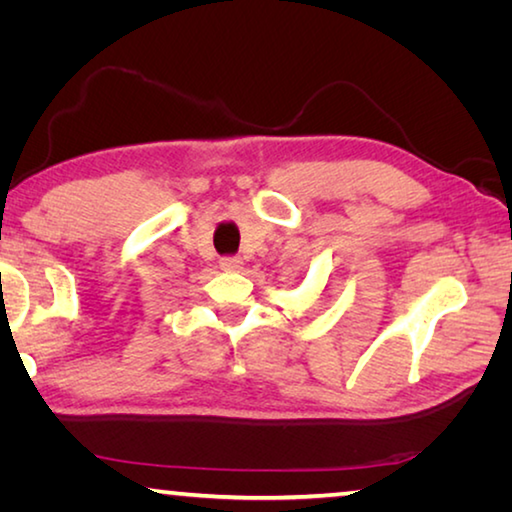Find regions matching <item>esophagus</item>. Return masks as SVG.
<instances>
[{
	"label": "esophagus",
	"instance_id": "34e87169",
	"mask_svg": "<svg viewBox=\"0 0 512 512\" xmlns=\"http://www.w3.org/2000/svg\"><path fill=\"white\" fill-rule=\"evenodd\" d=\"M219 264H221L225 273H237V271H241V268H244V262H241L239 257H223Z\"/></svg>",
	"mask_w": 512,
	"mask_h": 512
}]
</instances>
